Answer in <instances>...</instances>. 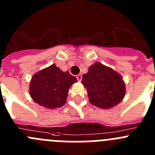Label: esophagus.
<instances>
[{"label": "esophagus", "mask_w": 155, "mask_h": 155, "mask_svg": "<svg viewBox=\"0 0 155 155\" xmlns=\"http://www.w3.org/2000/svg\"><path fill=\"white\" fill-rule=\"evenodd\" d=\"M77 79H78V81H81V79H82V75L81 74H78L77 75Z\"/></svg>", "instance_id": "esophagus-1"}]
</instances>
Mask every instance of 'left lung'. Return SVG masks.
I'll return each instance as SVG.
<instances>
[{
  "label": "left lung",
  "mask_w": 155,
  "mask_h": 155,
  "mask_svg": "<svg viewBox=\"0 0 155 155\" xmlns=\"http://www.w3.org/2000/svg\"><path fill=\"white\" fill-rule=\"evenodd\" d=\"M91 103L103 109L118 104L125 95V84L121 76L112 68L96 62L82 77Z\"/></svg>",
  "instance_id": "8db88e82"
}]
</instances>
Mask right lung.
Returning <instances> with one entry per match:
<instances>
[{"instance_id":"right-lung-1","label":"right lung","mask_w":155,"mask_h":155,"mask_svg":"<svg viewBox=\"0 0 155 155\" xmlns=\"http://www.w3.org/2000/svg\"><path fill=\"white\" fill-rule=\"evenodd\" d=\"M77 81L68 71L52 64L33 75L29 93L35 103L47 108H58L66 103L69 88Z\"/></svg>"}]
</instances>
